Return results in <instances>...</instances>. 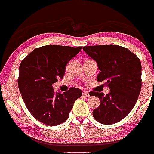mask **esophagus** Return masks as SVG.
<instances>
[{
  "mask_svg": "<svg viewBox=\"0 0 154 154\" xmlns=\"http://www.w3.org/2000/svg\"><path fill=\"white\" fill-rule=\"evenodd\" d=\"M83 95L85 97H90V93L87 91H83Z\"/></svg>",
  "mask_w": 154,
  "mask_h": 154,
  "instance_id": "34e87169",
  "label": "esophagus"
}]
</instances>
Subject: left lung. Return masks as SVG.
<instances>
[{
    "label": "left lung",
    "mask_w": 154,
    "mask_h": 154,
    "mask_svg": "<svg viewBox=\"0 0 154 154\" xmlns=\"http://www.w3.org/2000/svg\"><path fill=\"white\" fill-rule=\"evenodd\" d=\"M84 51L97 61L99 82L104 81L109 93H97L100 105L93 111L101 124L112 125L125 118L133 109L141 90V64L135 54L116 45L85 46Z\"/></svg>",
    "instance_id": "1"
}]
</instances>
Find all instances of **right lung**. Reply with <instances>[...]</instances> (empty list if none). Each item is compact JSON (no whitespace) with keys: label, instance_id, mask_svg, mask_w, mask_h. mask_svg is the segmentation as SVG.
<instances>
[{"label":"right lung","instance_id":"obj_1","mask_svg":"<svg viewBox=\"0 0 154 154\" xmlns=\"http://www.w3.org/2000/svg\"><path fill=\"white\" fill-rule=\"evenodd\" d=\"M82 47L45 45L34 49L21 61L18 86L23 100L31 115L40 122L55 126L69 117L74 103L82 91L71 87L64 93H55L52 84L62 79L67 63Z\"/></svg>","mask_w":154,"mask_h":154}]
</instances>
